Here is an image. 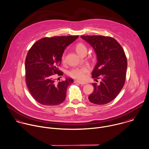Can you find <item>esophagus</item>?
Masks as SVG:
<instances>
[{"label": "esophagus", "mask_w": 149, "mask_h": 149, "mask_svg": "<svg viewBox=\"0 0 149 149\" xmlns=\"http://www.w3.org/2000/svg\"><path fill=\"white\" fill-rule=\"evenodd\" d=\"M75 83H78V84H80V85H82L86 84V82H82V81H78V80L75 81Z\"/></svg>", "instance_id": "34e87169"}]
</instances>
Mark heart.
<instances>
[{"label":"heart","instance_id":"heart-1","mask_svg":"<svg viewBox=\"0 0 149 149\" xmlns=\"http://www.w3.org/2000/svg\"><path fill=\"white\" fill-rule=\"evenodd\" d=\"M75 50L79 55H81L83 52H87V48L84 44L82 43H79L77 44V45L75 46ZM61 60L63 62L65 60L64 54L62 56ZM88 71V68L86 66L76 67V68H72L70 71L69 75L74 78L82 80L85 78V74L87 73Z\"/></svg>","mask_w":149,"mask_h":149}]
</instances>
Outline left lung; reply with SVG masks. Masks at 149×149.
Segmentation results:
<instances>
[{
    "label": "left lung",
    "instance_id": "left-lung-1",
    "mask_svg": "<svg viewBox=\"0 0 149 149\" xmlns=\"http://www.w3.org/2000/svg\"><path fill=\"white\" fill-rule=\"evenodd\" d=\"M81 38L93 48L97 63L92 71L95 81L102 79L99 85L93 84L94 91L88 97L95 104H105L113 100L123 88L127 69V60L120 43L110 36H85Z\"/></svg>",
    "mask_w": 149,
    "mask_h": 149
}]
</instances>
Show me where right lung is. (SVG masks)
Here are the masks:
<instances>
[{
  "mask_svg": "<svg viewBox=\"0 0 149 149\" xmlns=\"http://www.w3.org/2000/svg\"><path fill=\"white\" fill-rule=\"evenodd\" d=\"M78 38V35L43 38L29 50L25 63L26 82L32 96L39 103L56 106L64 101L67 87L74 81L65 78L57 83L54 76L63 75L58 70L61 57L66 47Z\"/></svg>",
  "mask_w": 149,
  "mask_h": 149,
  "instance_id": "right-lung-1",
  "label": "right lung"
}]
</instances>
